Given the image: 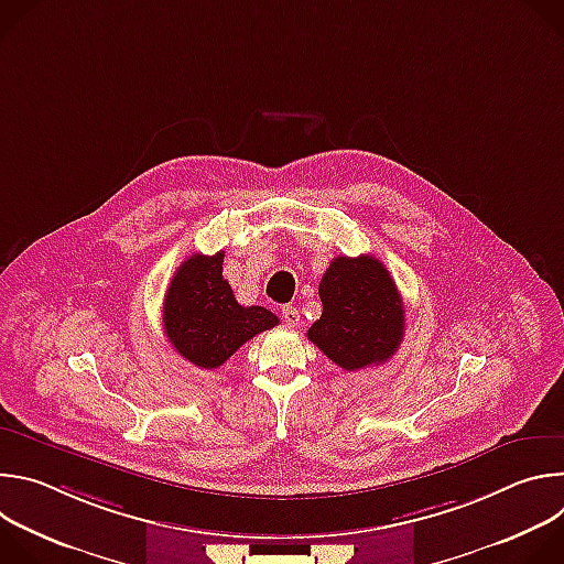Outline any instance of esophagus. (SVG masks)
Segmentation results:
<instances>
[{
  "label": "esophagus",
  "mask_w": 564,
  "mask_h": 564,
  "mask_svg": "<svg viewBox=\"0 0 564 564\" xmlns=\"http://www.w3.org/2000/svg\"><path fill=\"white\" fill-rule=\"evenodd\" d=\"M281 314H283L285 324H288L290 328H294V326L299 324V310H296L294 305H283V307H281Z\"/></svg>",
  "instance_id": "1"
}]
</instances>
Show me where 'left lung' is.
<instances>
[{
	"label": "left lung",
	"mask_w": 564,
	"mask_h": 564,
	"mask_svg": "<svg viewBox=\"0 0 564 564\" xmlns=\"http://www.w3.org/2000/svg\"><path fill=\"white\" fill-rule=\"evenodd\" d=\"M324 312L307 339L344 370L388 361L404 339V301L381 261L337 257L318 283Z\"/></svg>",
	"instance_id": "1"
}]
</instances>
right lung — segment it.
<instances>
[{
    "mask_svg": "<svg viewBox=\"0 0 564 564\" xmlns=\"http://www.w3.org/2000/svg\"><path fill=\"white\" fill-rule=\"evenodd\" d=\"M225 252L192 254L176 270L163 303L165 337L198 368L223 366L240 346L279 324L261 305H240L223 279Z\"/></svg>",
    "mask_w": 564,
    "mask_h": 564,
    "instance_id": "right-lung-1",
    "label": "right lung"
}]
</instances>
